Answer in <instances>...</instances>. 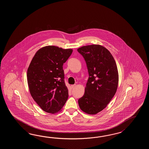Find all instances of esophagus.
<instances>
[{
  "mask_svg": "<svg viewBox=\"0 0 149 149\" xmlns=\"http://www.w3.org/2000/svg\"><path fill=\"white\" fill-rule=\"evenodd\" d=\"M76 86V84H74V85H72L71 86V88H74V87H75Z\"/></svg>",
  "mask_w": 149,
  "mask_h": 149,
  "instance_id": "34e87169",
  "label": "esophagus"
}]
</instances>
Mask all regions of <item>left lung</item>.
<instances>
[{
    "mask_svg": "<svg viewBox=\"0 0 149 149\" xmlns=\"http://www.w3.org/2000/svg\"><path fill=\"white\" fill-rule=\"evenodd\" d=\"M77 51L85 60L89 76L84 95L78 100L79 108L87 114H97L107 107L117 92V64L111 53L100 45L84 46Z\"/></svg>",
    "mask_w": 149,
    "mask_h": 149,
    "instance_id": "8db88e82",
    "label": "left lung"
}]
</instances>
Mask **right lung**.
<instances>
[{
  "label": "right lung",
  "instance_id": "right-lung-1",
  "mask_svg": "<svg viewBox=\"0 0 149 149\" xmlns=\"http://www.w3.org/2000/svg\"><path fill=\"white\" fill-rule=\"evenodd\" d=\"M73 52L55 46L40 48L27 70L29 89L42 110L52 114L60 112L68 98L63 65Z\"/></svg>",
  "mask_w": 149,
  "mask_h": 149
}]
</instances>
